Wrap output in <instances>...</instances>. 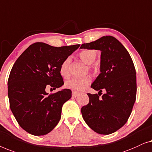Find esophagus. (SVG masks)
<instances>
[{
    "mask_svg": "<svg viewBox=\"0 0 152 152\" xmlns=\"http://www.w3.org/2000/svg\"><path fill=\"white\" fill-rule=\"evenodd\" d=\"M79 94H80L78 92H76V91H72V97L76 98L78 96H79Z\"/></svg>",
    "mask_w": 152,
    "mask_h": 152,
    "instance_id": "34e87169",
    "label": "esophagus"
}]
</instances>
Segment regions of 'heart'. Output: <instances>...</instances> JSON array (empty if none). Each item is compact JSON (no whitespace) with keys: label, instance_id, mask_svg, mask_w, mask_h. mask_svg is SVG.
I'll return each mask as SVG.
<instances>
[{"label":"heart","instance_id":"1","mask_svg":"<svg viewBox=\"0 0 152 152\" xmlns=\"http://www.w3.org/2000/svg\"><path fill=\"white\" fill-rule=\"evenodd\" d=\"M79 57L83 63L87 65H91L94 63L97 57V52L94 50H83L80 54ZM72 59L70 57H67L62 63L60 67V73L64 78H67L70 74V67H71ZM89 69H91L92 67L89 66ZM91 83V78L89 76H85L83 78H72L67 80L65 83V87L68 89L75 91H84Z\"/></svg>","mask_w":152,"mask_h":152}]
</instances>
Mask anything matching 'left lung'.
<instances>
[{"instance_id": "8db88e82", "label": "left lung", "mask_w": 152, "mask_h": 152, "mask_svg": "<svg viewBox=\"0 0 152 152\" xmlns=\"http://www.w3.org/2000/svg\"><path fill=\"white\" fill-rule=\"evenodd\" d=\"M80 48L101 52L100 74L91 85L99 92L87 94L89 101L81 108L83 118L96 133L112 134L127 123L136 101L137 88L134 63L125 47L111 36L81 45ZM102 90L106 92L100 98Z\"/></svg>"}]
</instances>
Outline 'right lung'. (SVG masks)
Segmentation results:
<instances>
[{"mask_svg":"<svg viewBox=\"0 0 152 152\" xmlns=\"http://www.w3.org/2000/svg\"><path fill=\"white\" fill-rule=\"evenodd\" d=\"M79 47L57 48L35 42L14 63L7 82L10 109L19 125L28 133L45 135L58 123L62 107L71 98L72 91L64 89L49 94L45 88L63 86L60 67Z\"/></svg>","mask_w":152,"mask_h":152,"instance_id":"1","label":"right lung"}]
</instances>
